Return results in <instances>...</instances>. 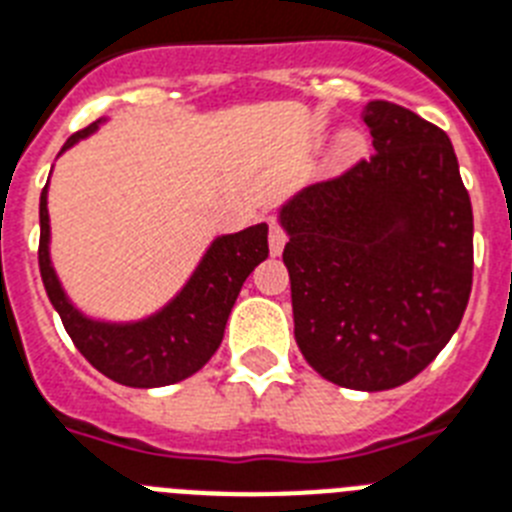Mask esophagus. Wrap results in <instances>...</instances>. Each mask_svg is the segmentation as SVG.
<instances>
[{
  "mask_svg": "<svg viewBox=\"0 0 512 512\" xmlns=\"http://www.w3.org/2000/svg\"><path fill=\"white\" fill-rule=\"evenodd\" d=\"M268 244H270V255H281L283 247H286V231H283V226L276 221V218H270Z\"/></svg>",
  "mask_w": 512,
  "mask_h": 512,
  "instance_id": "obj_1",
  "label": "esophagus"
}]
</instances>
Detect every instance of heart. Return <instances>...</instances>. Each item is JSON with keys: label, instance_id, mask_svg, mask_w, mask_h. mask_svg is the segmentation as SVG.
<instances>
[{"label": "heart", "instance_id": "b5f03b06", "mask_svg": "<svg viewBox=\"0 0 512 512\" xmlns=\"http://www.w3.org/2000/svg\"><path fill=\"white\" fill-rule=\"evenodd\" d=\"M346 145H354V140H351V137H346Z\"/></svg>", "mask_w": 512, "mask_h": 512}]
</instances>
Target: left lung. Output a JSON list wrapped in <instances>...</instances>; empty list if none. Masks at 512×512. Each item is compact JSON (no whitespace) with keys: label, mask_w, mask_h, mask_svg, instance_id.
<instances>
[{"label":"left lung","mask_w":512,"mask_h":512,"mask_svg":"<svg viewBox=\"0 0 512 512\" xmlns=\"http://www.w3.org/2000/svg\"><path fill=\"white\" fill-rule=\"evenodd\" d=\"M375 153L281 208L299 351L354 390L409 382L450 341L474 276V213L448 135L369 101Z\"/></svg>","instance_id":"obj_1"}]
</instances>
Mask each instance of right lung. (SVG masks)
Returning <instances> with one entry per match:
<instances>
[{"instance_id": "right-lung-1", "label": "right lung", "mask_w": 512, "mask_h": 512, "mask_svg": "<svg viewBox=\"0 0 512 512\" xmlns=\"http://www.w3.org/2000/svg\"><path fill=\"white\" fill-rule=\"evenodd\" d=\"M93 122L85 130L67 137L62 150L75 145L80 137L96 130ZM41 239H38V268L46 294L70 333L77 351L109 380L130 388H161L195 375L208 362L223 341L226 320L231 315L242 283L268 257V226L257 223L239 234L218 236L205 252L174 302L130 325H109L80 315L64 296L57 273L49 260V210L46 187L41 192Z\"/></svg>"}]
</instances>
